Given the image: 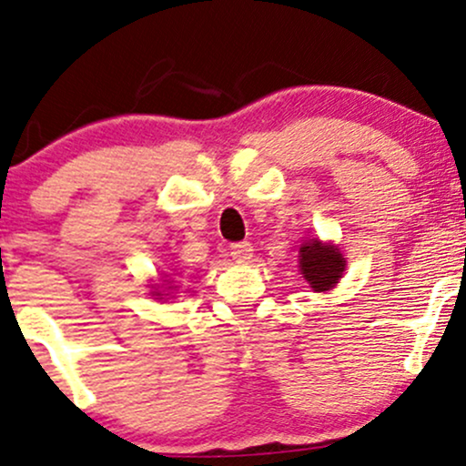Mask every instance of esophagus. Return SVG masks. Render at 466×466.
I'll list each match as a JSON object with an SVG mask.
<instances>
[{"label":"esophagus","mask_w":466,"mask_h":466,"mask_svg":"<svg viewBox=\"0 0 466 466\" xmlns=\"http://www.w3.org/2000/svg\"><path fill=\"white\" fill-rule=\"evenodd\" d=\"M252 243L243 241V243H232L229 245V254H232V258L237 260V263H248L249 258H252Z\"/></svg>","instance_id":"34e87169"}]
</instances>
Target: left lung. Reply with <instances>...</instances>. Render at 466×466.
Returning a JSON list of instances; mask_svg holds the SVG:
<instances>
[{
	"mask_svg": "<svg viewBox=\"0 0 466 466\" xmlns=\"http://www.w3.org/2000/svg\"><path fill=\"white\" fill-rule=\"evenodd\" d=\"M345 258L340 249L331 243H323L319 238H309L299 249L300 274L314 291H329L345 272Z\"/></svg>",
	"mask_w": 466,
	"mask_h": 466,
	"instance_id": "left-lung-1",
	"label": "left lung"
}]
</instances>
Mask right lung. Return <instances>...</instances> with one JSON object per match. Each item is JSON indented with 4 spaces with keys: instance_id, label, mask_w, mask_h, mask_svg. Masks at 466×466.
<instances>
[{
    "instance_id": "add662e5",
    "label": "right lung",
    "mask_w": 466,
    "mask_h": 466,
    "mask_svg": "<svg viewBox=\"0 0 466 466\" xmlns=\"http://www.w3.org/2000/svg\"><path fill=\"white\" fill-rule=\"evenodd\" d=\"M152 294H155V296H161V291H152Z\"/></svg>"
}]
</instances>
